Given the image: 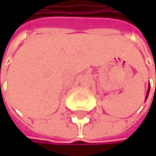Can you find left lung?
I'll return each instance as SVG.
<instances>
[{
	"label": "left lung",
	"instance_id": "left-lung-1",
	"mask_svg": "<svg viewBox=\"0 0 156 156\" xmlns=\"http://www.w3.org/2000/svg\"><path fill=\"white\" fill-rule=\"evenodd\" d=\"M155 91H156V83H155ZM149 92H150V86H149V89H148V92H147V96H146V99H147V97H148Z\"/></svg>",
	"mask_w": 156,
	"mask_h": 156
}]
</instances>
